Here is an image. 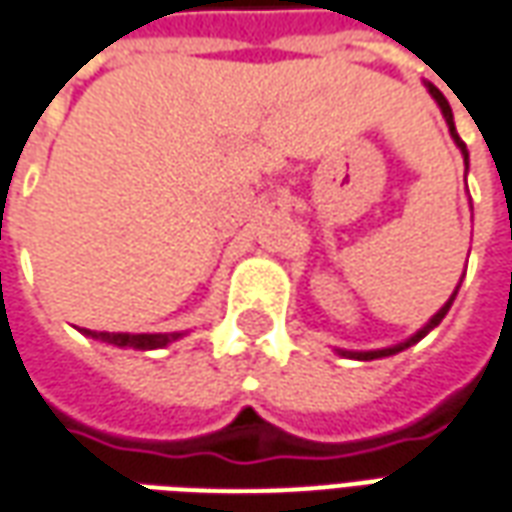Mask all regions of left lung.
I'll return each instance as SVG.
<instances>
[{
    "label": "left lung",
    "instance_id": "obj_1",
    "mask_svg": "<svg viewBox=\"0 0 512 512\" xmlns=\"http://www.w3.org/2000/svg\"><path fill=\"white\" fill-rule=\"evenodd\" d=\"M430 94L435 96V102L441 105L443 119H446V124H449V132H452V138H455V144L460 146V149H463V157H466V160H468L466 144H463V141H460V135H457L455 121H452V107H449V102H446V96H443L441 91L435 88V85H430ZM457 288H460V285H457ZM452 302H455V293H452V299H449V302H446V305H443L441 310H438V313L432 316L430 324H427V327H424V330H421V332H416V335H413V338H410V341H407V343H402V346H393V349H380V352H360V355H355V357H360V360H374V357H388V355H396V352H402V349H407L410 343L421 341V338H424V335H427V332H430L432 327H438V324H441V318L446 316V310L452 307Z\"/></svg>",
    "mask_w": 512,
    "mask_h": 512
}]
</instances>
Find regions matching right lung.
Masks as SVG:
<instances>
[{
  "mask_svg": "<svg viewBox=\"0 0 512 512\" xmlns=\"http://www.w3.org/2000/svg\"><path fill=\"white\" fill-rule=\"evenodd\" d=\"M88 335H94L99 341L107 343H116V346H132V349H160V346H166L174 338H180L177 332H171V335H130V332H88Z\"/></svg>",
  "mask_w": 512,
  "mask_h": 512,
  "instance_id": "right-lung-1",
  "label": "right lung"
}]
</instances>
